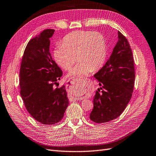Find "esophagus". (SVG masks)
Wrapping results in <instances>:
<instances>
[{
    "label": "esophagus",
    "mask_w": 156,
    "mask_h": 156,
    "mask_svg": "<svg viewBox=\"0 0 156 156\" xmlns=\"http://www.w3.org/2000/svg\"><path fill=\"white\" fill-rule=\"evenodd\" d=\"M73 99H74V101H76V100L78 101V100H79V99H79V98H75V97H74V98H73Z\"/></svg>",
    "instance_id": "esophagus-1"
}]
</instances>
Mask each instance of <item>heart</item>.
<instances>
[{
	"instance_id": "1",
	"label": "heart",
	"mask_w": 156,
	"mask_h": 156,
	"mask_svg": "<svg viewBox=\"0 0 156 156\" xmlns=\"http://www.w3.org/2000/svg\"><path fill=\"white\" fill-rule=\"evenodd\" d=\"M106 57L107 45L104 35L90 30L73 31L66 34L61 45L53 51L56 63L65 70H70L76 59L78 61L70 74L71 76H83L100 69Z\"/></svg>"
}]
</instances>
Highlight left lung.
I'll list each match as a JSON object with an SVG mask.
<instances>
[{
	"mask_svg": "<svg viewBox=\"0 0 156 156\" xmlns=\"http://www.w3.org/2000/svg\"><path fill=\"white\" fill-rule=\"evenodd\" d=\"M100 88L93 99L90 118L97 123L119 117L131 99L135 72L131 48L127 39L118 31V42L109 59L95 74Z\"/></svg>",
	"mask_w": 156,
	"mask_h": 156,
	"instance_id": "8db88e82",
	"label": "left lung"
}]
</instances>
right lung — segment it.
Listing matches in <instances>:
<instances>
[{
    "label": "right lung",
    "instance_id": "obj_1",
    "mask_svg": "<svg viewBox=\"0 0 156 156\" xmlns=\"http://www.w3.org/2000/svg\"><path fill=\"white\" fill-rule=\"evenodd\" d=\"M54 31L46 29L30 40L20 70V95L25 108L44 125L60 122L69 106L65 86H53L63 74L49 51L50 38Z\"/></svg>",
    "mask_w": 156,
    "mask_h": 156
}]
</instances>
